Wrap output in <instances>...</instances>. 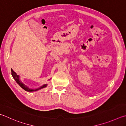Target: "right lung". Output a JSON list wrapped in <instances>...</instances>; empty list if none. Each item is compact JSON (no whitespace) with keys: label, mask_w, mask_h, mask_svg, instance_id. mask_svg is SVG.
Returning <instances> with one entry per match:
<instances>
[{"label":"right lung","mask_w":126,"mask_h":126,"mask_svg":"<svg viewBox=\"0 0 126 126\" xmlns=\"http://www.w3.org/2000/svg\"><path fill=\"white\" fill-rule=\"evenodd\" d=\"M12 76L13 77V78H14V79L15 80V81H16V82L18 83V84L19 85V86L20 87H21L22 88H23V89H24L25 90H26V91H36V90H38L39 89H42V88H44V87H45L46 86H47V85H44L43 86H42L41 87H40V88H39V89H37L36 90H32V89H29L28 87H26V86L23 84V83H22L19 80V76L18 75H16V74L15 73V72L13 71V70L12 69Z\"/></svg>","instance_id":"add662e5"}]
</instances>
